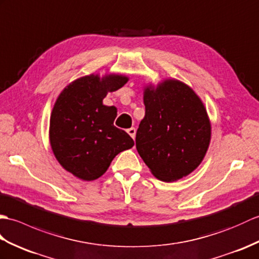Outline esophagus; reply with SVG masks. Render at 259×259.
<instances>
[{
  "instance_id": "1",
  "label": "esophagus",
  "mask_w": 259,
  "mask_h": 259,
  "mask_svg": "<svg viewBox=\"0 0 259 259\" xmlns=\"http://www.w3.org/2000/svg\"><path fill=\"white\" fill-rule=\"evenodd\" d=\"M127 133L131 135V137L132 139H135V135H136V130L134 128V127H131V128H128L127 130Z\"/></svg>"
}]
</instances>
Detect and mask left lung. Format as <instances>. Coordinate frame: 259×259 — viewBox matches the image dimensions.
Instances as JSON below:
<instances>
[{"instance_id":"1","label":"left lung","mask_w":259,"mask_h":259,"mask_svg":"<svg viewBox=\"0 0 259 259\" xmlns=\"http://www.w3.org/2000/svg\"><path fill=\"white\" fill-rule=\"evenodd\" d=\"M145 116L136 133V148L151 173L163 182L189 175L209 147L211 124L195 91L176 78H165L143 91Z\"/></svg>"}]
</instances>
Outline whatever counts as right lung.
<instances>
[{
    "mask_svg": "<svg viewBox=\"0 0 259 259\" xmlns=\"http://www.w3.org/2000/svg\"><path fill=\"white\" fill-rule=\"evenodd\" d=\"M127 81L122 74H90L57 96L50 118L51 148L62 167L79 180H97L117 154L134 146L132 137L113 124L117 108L103 104L107 93Z\"/></svg>",
    "mask_w": 259,
    "mask_h": 259,
    "instance_id": "right-lung-1",
    "label": "right lung"
}]
</instances>
